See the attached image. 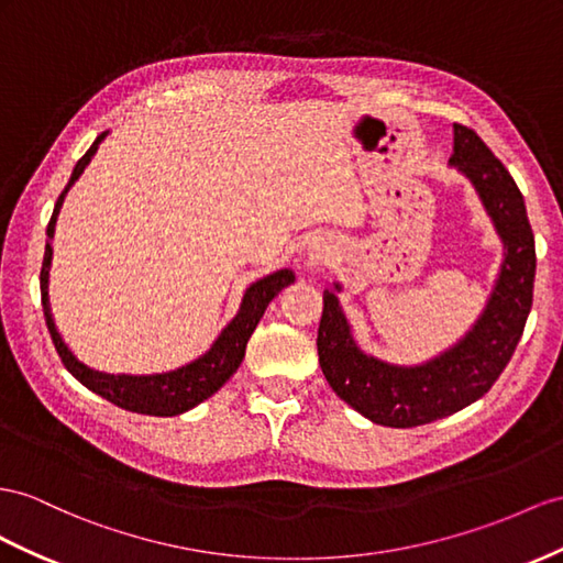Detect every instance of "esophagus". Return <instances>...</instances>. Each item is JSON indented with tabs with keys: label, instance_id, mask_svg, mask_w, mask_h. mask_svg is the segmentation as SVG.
I'll return each instance as SVG.
<instances>
[{
	"label": "esophagus",
	"instance_id": "34e87169",
	"mask_svg": "<svg viewBox=\"0 0 563 563\" xmlns=\"http://www.w3.org/2000/svg\"><path fill=\"white\" fill-rule=\"evenodd\" d=\"M307 258H309L311 264H325L328 258H330V247H325V244H321V242H316V244H311V247H309Z\"/></svg>",
	"mask_w": 563,
	"mask_h": 563
}]
</instances>
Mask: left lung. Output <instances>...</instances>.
I'll return each instance as SVG.
<instances>
[{
    "mask_svg": "<svg viewBox=\"0 0 563 563\" xmlns=\"http://www.w3.org/2000/svg\"><path fill=\"white\" fill-rule=\"evenodd\" d=\"M450 166L473 185L501 240L495 285L464 338L423 364H390L356 342L338 297L342 285L335 280L333 290H323L316 340L323 376L340 399L378 426L432 423L481 399L507 368L532 307L536 238L511 173L471 128L459 123Z\"/></svg>",
    "mask_w": 563,
    "mask_h": 563,
    "instance_id": "1",
    "label": "left lung"
}]
</instances>
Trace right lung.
Instances as JSON below:
<instances>
[{
	"label": "right lung",
	"mask_w": 563,
	"mask_h": 563,
	"mask_svg": "<svg viewBox=\"0 0 563 563\" xmlns=\"http://www.w3.org/2000/svg\"><path fill=\"white\" fill-rule=\"evenodd\" d=\"M109 133H102L92 147L82 154L80 162L76 164L74 173H70V180L64 187L54 205V213L47 225V244H45V258H42V271H40V295H42V309H45V321L49 328V335L56 352H59L64 366L68 368L70 376L80 380L88 390L95 395L109 399L111 405H117L125 411H135L144 416H178L195 409L201 401L209 399L213 393H219L221 387L230 380V376L240 368L244 350H247V342L254 333V328L262 321L266 307L271 299L276 297L283 287L295 283V271L292 268H278L268 273V276L254 280L247 290L242 295L240 309L233 316L221 335L213 340L211 347L197 356L195 362L178 366L173 371L164 373H150V376H133V373H107L97 371L88 364H82L80 358L70 352L68 344L64 342L62 333L56 330L52 307H49V268H52V238L56 228V216L62 211L64 199L70 187L82 176V170L88 168L92 156L97 154L99 144Z\"/></svg>",
	"instance_id": "add662e5"
}]
</instances>
